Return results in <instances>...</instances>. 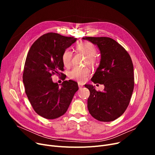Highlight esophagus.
Returning <instances> with one entry per match:
<instances>
[{
  "label": "esophagus",
  "mask_w": 155,
  "mask_h": 155,
  "mask_svg": "<svg viewBox=\"0 0 155 155\" xmlns=\"http://www.w3.org/2000/svg\"><path fill=\"white\" fill-rule=\"evenodd\" d=\"M78 87H79V88H82L84 86H83V85L82 84H81L80 83H78Z\"/></svg>",
  "instance_id": "34e87169"
}]
</instances>
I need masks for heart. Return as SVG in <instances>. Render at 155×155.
<instances>
[{"mask_svg":"<svg viewBox=\"0 0 155 155\" xmlns=\"http://www.w3.org/2000/svg\"><path fill=\"white\" fill-rule=\"evenodd\" d=\"M77 50L87 56L86 63L94 65L97 62L95 56L97 50L95 46L90 42H82L77 46ZM62 62L64 67H68L71 63L72 53L70 50H65L62 54ZM91 71L87 67L73 68L69 72V77L73 80H75L80 82H84L86 80L87 77L90 75Z\"/></svg>","mask_w":155,"mask_h":155,"instance_id":"b5f03b06","label":"heart"}]
</instances>
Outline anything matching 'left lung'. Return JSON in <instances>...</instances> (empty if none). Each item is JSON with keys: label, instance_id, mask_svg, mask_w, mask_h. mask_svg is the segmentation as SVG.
I'll return each mask as SVG.
<instances>
[{"label": "left lung", "instance_id": "1", "mask_svg": "<svg viewBox=\"0 0 155 155\" xmlns=\"http://www.w3.org/2000/svg\"><path fill=\"white\" fill-rule=\"evenodd\" d=\"M99 48L101 58L91 80L103 84V92L92 85H85L90 91L87 107L97 120L110 122L126 110L134 89V68L129 53L114 39L108 37H85Z\"/></svg>", "mask_w": 155, "mask_h": 155}]
</instances>
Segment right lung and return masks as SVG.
<instances>
[{
	"mask_svg": "<svg viewBox=\"0 0 155 155\" xmlns=\"http://www.w3.org/2000/svg\"><path fill=\"white\" fill-rule=\"evenodd\" d=\"M76 41L75 38L49 32L39 37L29 50L23 83L32 108L44 118L53 119L63 116L78 90L75 81H63L60 87L51 78L55 73L63 75L60 73L64 70L62 54Z\"/></svg>",
	"mask_w": 155,
	"mask_h": 155,
	"instance_id": "obj_1",
	"label": "right lung"
}]
</instances>
